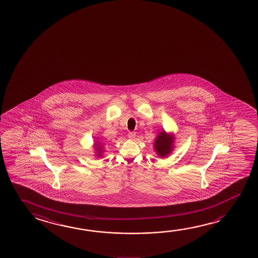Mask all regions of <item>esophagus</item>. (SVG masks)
I'll return each mask as SVG.
<instances>
[{"instance_id": "1", "label": "esophagus", "mask_w": 258, "mask_h": 258, "mask_svg": "<svg viewBox=\"0 0 258 258\" xmlns=\"http://www.w3.org/2000/svg\"><path fill=\"white\" fill-rule=\"evenodd\" d=\"M127 136H128V138H130L131 140H133V139H135L136 133L135 132H128Z\"/></svg>"}]
</instances>
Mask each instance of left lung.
Instances as JSON below:
<instances>
[{"mask_svg": "<svg viewBox=\"0 0 258 258\" xmlns=\"http://www.w3.org/2000/svg\"><path fill=\"white\" fill-rule=\"evenodd\" d=\"M173 143V135H168L166 131H161L154 142V149L159 157L164 158L171 152Z\"/></svg>", "mask_w": 258, "mask_h": 258, "instance_id": "8db88e82", "label": "left lung"}]
</instances>
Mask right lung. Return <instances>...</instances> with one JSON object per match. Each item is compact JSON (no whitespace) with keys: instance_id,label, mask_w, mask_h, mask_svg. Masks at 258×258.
<instances>
[{"instance_id":"obj_1","label":"right lung","mask_w":258,"mask_h":258,"mask_svg":"<svg viewBox=\"0 0 258 258\" xmlns=\"http://www.w3.org/2000/svg\"><path fill=\"white\" fill-rule=\"evenodd\" d=\"M95 148L96 150H97V156L100 157L101 154H102V151H103V149H102L103 148L101 147V144H100V142L96 141Z\"/></svg>"}]
</instances>
